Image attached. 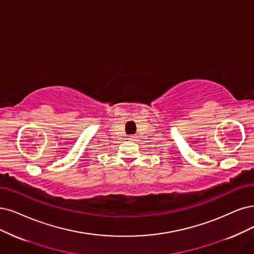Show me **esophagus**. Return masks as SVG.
<instances>
[{"label":"esophagus","mask_w":254,"mask_h":254,"mask_svg":"<svg viewBox=\"0 0 254 254\" xmlns=\"http://www.w3.org/2000/svg\"><path fill=\"white\" fill-rule=\"evenodd\" d=\"M134 138H135V137H134V136H130V137H129V138H128V139H130V140H133V139H134Z\"/></svg>","instance_id":"obj_1"}]
</instances>
